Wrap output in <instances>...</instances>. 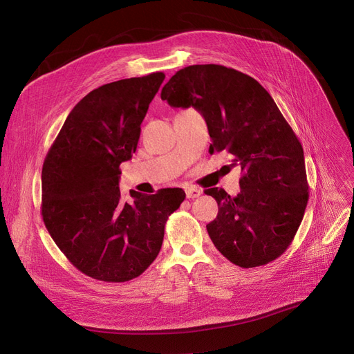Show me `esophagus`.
I'll list each match as a JSON object with an SVG mask.
<instances>
[{"label": "esophagus", "instance_id": "obj_1", "mask_svg": "<svg viewBox=\"0 0 354 354\" xmlns=\"http://www.w3.org/2000/svg\"><path fill=\"white\" fill-rule=\"evenodd\" d=\"M201 194V190L200 189H197V187H194V186H187L186 187V197L187 198H196V197H198Z\"/></svg>", "mask_w": 354, "mask_h": 354}]
</instances>
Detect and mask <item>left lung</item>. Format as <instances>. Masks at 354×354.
Masks as SVG:
<instances>
[{
  "label": "left lung",
  "instance_id": "left-lung-1",
  "mask_svg": "<svg viewBox=\"0 0 354 354\" xmlns=\"http://www.w3.org/2000/svg\"><path fill=\"white\" fill-rule=\"evenodd\" d=\"M161 99L196 108L207 124L210 154L227 151L241 165V193L207 189L218 213L206 227L216 249L241 268L262 266L291 245L308 203L304 151L266 89L221 64L180 69Z\"/></svg>",
  "mask_w": 354,
  "mask_h": 354
}]
</instances>
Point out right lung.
<instances>
[{
  "label": "right lung",
  "instance_id": "add662e5",
  "mask_svg": "<svg viewBox=\"0 0 354 354\" xmlns=\"http://www.w3.org/2000/svg\"><path fill=\"white\" fill-rule=\"evenodd\" d=\"M165 75L116 80L72 109L41 170V216L71 263L104 282L140 277L154 262L167 218L186 193L120 192L121 162L136 153L141 122Z\"/></svg>",
  "mask_w": 354,
  "mask_h": 354
}]
</instances>
